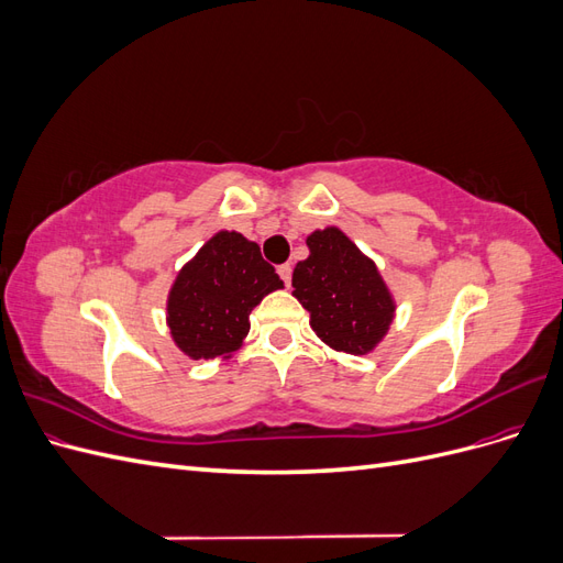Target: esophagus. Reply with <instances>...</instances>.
Instances as JSON below:
<instances>
[{"label": "esophagus", "instance_id": "34e87169", "mask_svg": "<svg viewBox=\"0 0 563 563\" xmlns=\"http://www.w3.org/2000/svg\"><path fill=\"white\" fill-rule=\"evenodd\" d=\"M277 272H279V277L284 279V284H286V286L291 284V272H294V267H291V265L284 263V265H279V267H277Z\"/></svg>", "mask_w": 563, "mask_h": 563}]
</instances>
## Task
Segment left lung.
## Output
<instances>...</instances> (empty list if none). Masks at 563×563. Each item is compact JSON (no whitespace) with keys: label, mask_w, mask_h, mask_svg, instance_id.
I'll return each instance as SVG.
<instances>
[{"label":"left lung","mask_w":563,"mask_h":563,"mask_svg":"<svg viewBox=\"0 0 563 563\" xmlns=\"http://www.w3.org/2000/svg\"><path fill=\"white\" fill-rule=\"evenodd\" d=\"M305 244L310 255L296 265L291 284L312 331L335 352L371 354L397 312L378 265L335 225L314 230Z\"/></svg>","instance_id":"obj_1"}]
</instances>
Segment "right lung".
<instances>
[{"label": "right lung", "mask_w": 563, "mask_h": 563, "mask_svg": "<svg viewBox=\"0 0 563 563\" xmlns=\"http://www.w3.org/2000/svg\"><path fill=\"white\" fill-rule=\"evenodd\" d=\"M284 288L261 246L220 230L187 261L168 288L166 327L190 360H230L251 329V310Z\"/></svg>", "instance_id": "1"}]
</instances>
